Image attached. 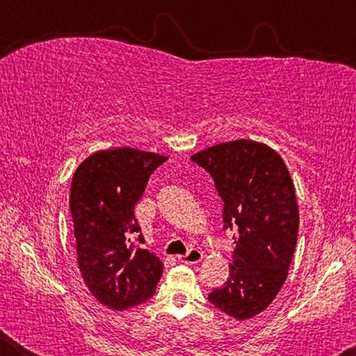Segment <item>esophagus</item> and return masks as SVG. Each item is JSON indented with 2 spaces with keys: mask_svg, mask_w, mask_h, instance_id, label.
<instances>
[{
  "mask_svg": "<svg viewBox=\"0 0 356 356\" xmlns=\"http://www.w3.org/2000/svg\"><path fill=\"white\" fill-rule=\"evenodd\" d=\"M179 261L182 264H186V265H195V264H200L202 261V252L200 250H190L188 252H186L185 256H180Z\"/></svg>",
  "mask_w": 356,
  "mask_h": 356,
  "instance_id": "esophagus-1",
  "label": "esophagus"
}]
</instances>
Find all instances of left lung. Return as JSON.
<instances>
[{"label":"left lung","mask_w":356,"mask_h":356,"mask_svg":"<svg viewBox=\"0 0 356 356\" xmlns=\"http://www.w3.org/2000/svg\"><path fill=\"white\" fill-rule=\"evenodd\" d=\"M202 166L225 202V227L237 226L234 264L209 300L236 321L267 309L281 291L298 236V204L284 160L267 144L236 140L200 150Z\"/></svg>","instance_id":"left-lung-1"}]
</instances>
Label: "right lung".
Segmentation results:
<instances>
[{
	"instance_id": "add662e5",
	"label": "right lung",
	"mask_w": 356,
	"mask_h": 356,
	"mask_svg": "<svg viewBox=\"0 0 356 356\" xmlns=\"http://www.w3.org/2000/svg\"><path fill=\"white\" fill-rule=\"evenodd\" d=\"M166 160L134 147L99 150L81 161L72 179L78 267L89 292L114 311L149 300L163 273L155 252L134 246L141 231L134 210L150 174Z\"/></svg>"
}]
</instances>
